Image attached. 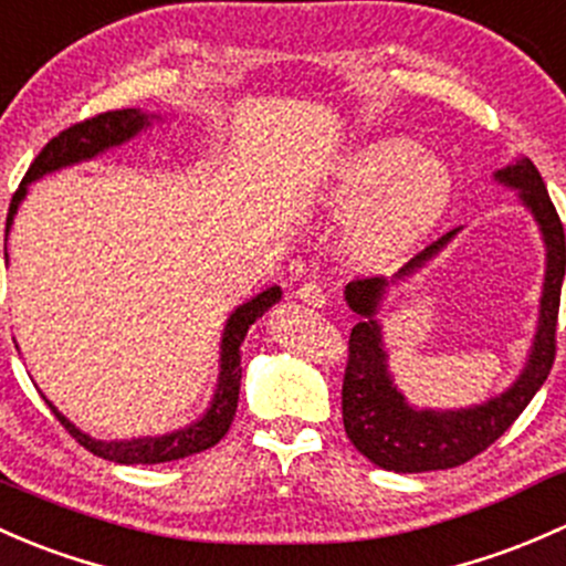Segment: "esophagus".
I'll use <instances>...</instances> for the list:
<instances>
[{"label": "esophagus", "mask_w": 566, "mask_h": 566, "mask_svg": "<svg viewBox=\"0 0 566 566\" xmlns=\"http://www.w3.org/2000/svg\"><path fill=\"white\" fill-rule=\"evenodd\" d=\"M298 298H301L303 303H306V306H312V308H323L325 303H328V293H325L323 284H317V282H306V284H301Z\"/></svg>", "instance_id": "1"}]
</instances>
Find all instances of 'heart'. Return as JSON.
Masks as SVG:
<instances>
[{
	"mask_svg": "<svg viewBox=\"0 0 566 566\" xmlns=\"http://www.w3.org/2000/svg\"><path fill=\"white\" fill-rule=\"evenodd\" d=\"M453 168L418 140L388 135L342 154L303 198V211L353 217L349 254L388 268L418 249L448 217Z\"/></svg>",
	"mask_w": 566,
	"mask_h": 566,
	"instance_id": "b5f03b06",
	"label": "heart"
}]
</instances>
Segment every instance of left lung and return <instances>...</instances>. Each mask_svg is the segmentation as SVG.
I'll return each instance as SVG.
<instances>
[{
  "instance_id": "obj_1",
  "label": "left lung",
  "mask_w": 566,
  "mask_h": 566,
  "mask_svg": "<svg viewBox=\"0 0 566 566\" xmlns=\"http://www.w3.org/2000/svg\"><path fill=\"white\" fill-rule=\"evenodd\" d=\"M493 181L518 192L521 206L537 222L545 247V279L543 295H539L537 331H534L526 363L507 390L491 396L483 403H472V407H415L407 401L390 374L382 323L377 319L385 293L390 284L407 282L415 273L423 271L461 233V228L450 230L448 235L426 247L390 282L382 276L355 279L344 287V301L360 317V323L349 333V360L342 388L344 431H347L349 442L358 448V453L377 463L379 469L415 474L461 467L469 458L491 448L515 423V418L526 409V403L543 388L551 374L553 358H556L558 298H562L566 268L564 224L532 159L515 157L513 163L493 174Z\"/></svg>"
}]
</instances>
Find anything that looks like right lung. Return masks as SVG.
Segmentation results:
<instances>
[{
    "instance_id": "right-lung-1",
    "label": "right lung",
    "mask_w": 566,
    "mask_h": 566,
    "mask_svg": "<svg viewBox=\"0 0 566 566\" xmlns=\"http://www.w3.org/2000/svg\"><path fill=\"white\" fill-rule=\"evenodd\" d=\"M154 122H163V116L157 113H143L140 108H124V111H111L99 113V116L86 118V122L73 124L70 129L59 133L56 138L48 140L43 151L34 157V163L29 165L27 176H23L21 187L10 200L8 211V228H4V243H8V233L13 228V219L21 208L23 198L29 192V184L40 181L48 174H56V170L70 168V165L88 163V159L99 157L108 148L122 146V143L138 138L143 129L151 127ZM4 258H8V247H4ZM282 301V287H268L254 298L235 308L228 317L222 331V342H219V377L217 388H213V398L208 403V409L200 415L195 423L176 428V431L159 433V437H135V439H94L86 431H81L78 426L70 423L56 407L45 398V403L51 407V412L56 415L59 423L67 428L75 439L88 450V453L105 458L113 463H165V461H178V458H187L195 453H203V450L213 448L219 439L228 433L230 423L235 418L238 407V390H241V344L247 338L249 328L258 323L260 317L273 306V303ZM18 349V344H15Z\"/></svg>"
}]
</instances>
